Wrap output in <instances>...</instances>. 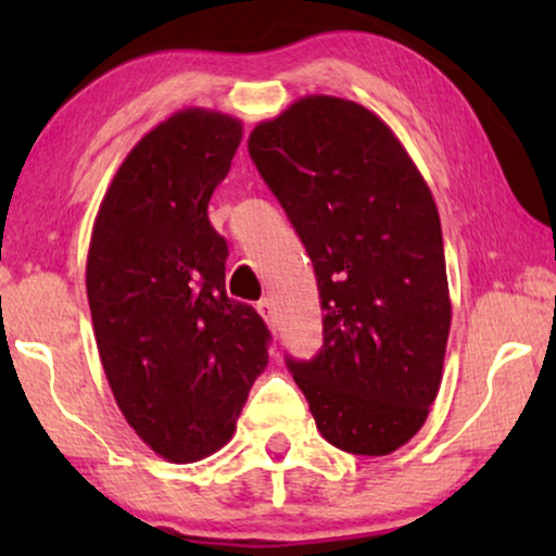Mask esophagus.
<instances>
[{
	"mask_svg": "<svg viewBox=\"0 0 556 556\" xmlns=\"http://www.w3.org/2000/svg\"><path fill=\"white\" fill-rule=\"evenodd\" d=\"M257 314L263 316L265 324H273L276 321V303H273L270 299H263L261 303H257Z\"/></svg>",
	"mask_w": 556,
	"mask_h": 556,
	"instance_id": "obj_1",
	"label": "esophagus"
}]
</instances>
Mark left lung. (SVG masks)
<instances>
[{"label":"left lung","mask_w":556,"mask_h":556,"mask_svg":"<svg viewBox=\"0 0 556 556\" xmlns=\"http://www.w3.org/2000/svg\"><path fill=\"white\" fill-rule=\"evenodd\" d=\"M314 263L324 346L288 359L321 435L354 455L413 440L443 382L451 291L428 181L377 113L303 96L248 139Z\"/></svg>","instance_id":"8db88e82"}]
</instances>
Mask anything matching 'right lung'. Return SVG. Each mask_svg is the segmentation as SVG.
I'll return each mask as SVG.
<instances>
[{"label": "right lung", "mask_w": 556, "mask_h": 556, "mask_svg": "<svg viewBox=\"0 0 556 556\" xmlns=\"http://www.w3.org/2000/svg\"><path fill=\"white\" fill-rule=\"evenodd\" d=\"M242 141V121L185 109L141 136L105 189L86 291L98 354L136 435L194 463L235 435L268 364V329L227 299V242L207 204Z\"/></svg>", "instance_id": "add662e5"}]
</instances>
